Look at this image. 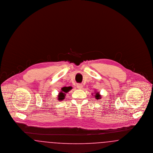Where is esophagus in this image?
Wrapping results in <instances>:
<instances>
[{
	"instance_id": "1",
	"label": "esophagus",
	"mask_w": 153,
	"mask_h": 153,
	"mask_svg": "<svg viewBox=\"0 0 153 153\" xmlns=\"http://www.w3.org/2000/svg\"><path fill=\"white\" fill-rule=\"evenodd\" d=\"M76 87H77L78 89H81L83 87V85L82 84H77Z\"/></svg>"
}]
</instances>
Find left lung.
Masks as SVG:
<instances>
[{
	"label": "left lung",
	"mask_w": 153,
	"mask_h": 153,
	"mask_svg": "<svg viewBox=\"0 0 153 153\" xmlns=\"http://www.w3.org/2000/svg\"><path fill=\"white\" fill-rule=\"evenodd\" d=\"M95 97L97 100L101 99V95H99V92H96L95 93Z\"/></svg>",
	"instance_id": "8db88e82"
}]
</instances>
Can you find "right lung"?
<instances>
[{
	"label": "right lung",
	"mask_w": 153,
	"mask_h": 153,
	"mask_svg": "<svg viewBox=\"0 0 153 153\" xmlns=\"http://www.w3.org/2000/svg\"><path fill=\"white\" fill-rule=\"evenodd\" d=\"M71 89H72V88L71 87H63L61 88V91L59 93V95H58V100L62 101L65 99L66 94L68 93Z\"/></svg>",
	"instance_id": "right-lung-1"
}]
</instances>
